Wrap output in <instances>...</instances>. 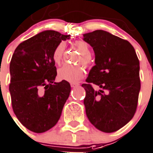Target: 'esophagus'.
Instances as JSON below:
<instances>
[{
	"label": "esophagus",
	"instance_id": "1",
	"mask_svg": "<svg viewBox=\"0 0 153 153\" xmlns=\"http://www.w3.org/2000/svg\"><path fill=\"white\" fill-rule=\"evenodd\" d=\"M70 85H71V87H72V88H76V87L79 86L80 84H78V83H71Z\"/></svg>",
	"mask_w": 153,
	"mask_h": 153
}]
</instances>
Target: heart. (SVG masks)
<instances>
[{"label":"heart","instance_id":"b5f03b06","mask_svg":"<svg viewBox=\"0 0 153 153\" xmlns=\"http://www.w3.org/2000/svg\"><path fill=\"white\" fill-rule=\"evenodd\" d=\"M75 46L81 52V55L78 58V62H82L86 66H89L92 63V58L90 54V47L88 44L82 40H79L75 42ZM65 46L64 42H61L53 50V59L56 64H59L62 62ZM57 74L61 80L71 83H76L84 77V67L80 64H65L58 69Z\"/></svg>","mask_w":153,"mask_h":153}]
</instances>
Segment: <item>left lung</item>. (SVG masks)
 Instances as JSON below:
<instances>
[{
  "mask_svg": "<svg viewBox=\"0 0 153 153\" xmlns=\"http://www.w3.org/2000/svg\"><path fill=\"white\" fill-rule=\"evenodd\" d=\"M93 48L95 63L83 84L85 111L90 123L99 130L112 133L134 117L138 102L140 63L127 40L102 30L83 35ZM94 83L99 87L95 90Z\"/></svg>",
  "mask_w": 153,
  "mask_h": 153,
  "instance_id": "1",
  "label": "left lung"
}]
</instances>
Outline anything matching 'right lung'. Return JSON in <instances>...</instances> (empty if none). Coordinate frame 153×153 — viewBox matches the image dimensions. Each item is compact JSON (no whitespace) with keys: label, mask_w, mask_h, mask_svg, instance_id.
I'll return each instance as SVG.
<instances>
[{"label":"right lung","mask_w":153,"mask_h":153,"mask_svg":"<svg viewBox=\"0 0 153 153\" xmlns=\"http://www.w3.org/2000/svg\"><path fill=\"white\" fill-rule=\"evenodd\" d=\"M69 35L44 30L21 42L10 62L12 106L29 130L43 133L57 124L71 91L69 82H54L57 76L53 52Z\"/></svg>","instance_id":"1"}]
</instances>
